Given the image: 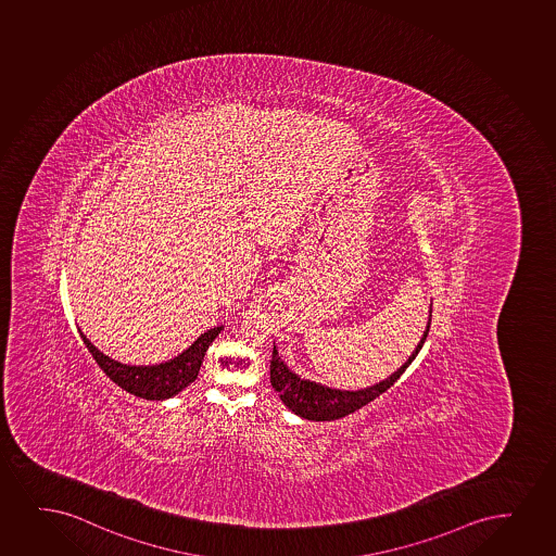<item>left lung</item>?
Instances as JSON below:
<instances>
[{
  "mask_svg": "<svg viewBox=\"0 0 556 556\" xmlns=\"http://www.w3.org/2000/svg\"><path fill=\"white\" fill-rule=\"evenodd\" d=\"M430 319H432V306L429 312V324L422 332L421 342L415 348V352L409 355L408 361L391 374L387 380L380 381L372 387L358 389V391H342V389H332V387L321 386L316 381L303 380L296 376L288 365L281 361L278 350H273L270 358V383L276 393L280 394L281 402L288 406L293 414L308 419V421H334L340 417L353 414L357 409L372 402L376 396L386 393L394 381L401 378L404 370L412 365V361L421 352L425 340L429 337Z\"/></svg>",
  "mask_w": 556,
  "mask_h": 556,
  "instance_id": "left-lung-1",
  "label": "left lung"
}]
</instances>
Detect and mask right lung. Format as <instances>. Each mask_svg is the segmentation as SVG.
<instances>
[{"mask_svg": "<svg viewBox=\"0 0 556 556\" xmlns=\"http://www.w3.org/2000/svg\"><path fill=\"white\" fill-rule=\"evenodd\" d=\"M224 327H214L211 331L203 332L193 344L184 350L178 357L170 358L167 363L152 366L122 365L118 361L99 352L98 348L80 332L88 352L92 353L96 363L101 370L127 393L141 396L147 401H165L182 389L190 386L198 378L199 368L203 365V357L208 345L214 342Z\"/></svg>", "mask_w": 556, "mask_h": 556, "instance_id": "1", "label": "right lung"}]
</instances>
